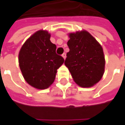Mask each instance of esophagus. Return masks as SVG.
Here are the masks:
<instances>
[{"instance_id":"esophagus-1","label":"esophagus","mask_w":125,"mask_h":125,"mask_svg":"<svg viewBox=\"0 0 125 125\" xmlns=\"http://www.w3.org/2000/svg\"><path fill=\"white\" fill-rule=\"evenodd\" d=\"M62 56L63 57V58H64V59H65V58H66V53H64L62 55Z\"/></svg>"}]
</instances>
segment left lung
Here are the masks:
<instances>
[{
  "label": "left lung",
  "instance_id": "obj_1",
  "mask_svg": "<svg viewBox=\"0 0 125 125\" xmlns=\"http://www.w3.org/2000/svg\"><path fill=\"white\" fill-rule=\"evenodd\" d=\"M65 66L72 78L81 87L88 88L102 79L105 59L102 46L88 32L70 33Z\"/></svg>",
  "mask_w": 125,
  "mask_h": 125
}]
</instances>
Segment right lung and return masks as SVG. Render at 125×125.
I'll return each mask as SVG.
<instances>
[{
    "label": "right lung",
    "instance_id": "add662e5",
    "mask_svg": "<svg viewBox=\"0 0 125 125\" xmlns=\"http://www.w3.org/2000/svg\"><path fill=\"white\" fill-rule=\"evenodd\" d=\"M50 37L45 31L36 32L19 51L22 74L27 83L35 88H49L55 80L57 70L64 62V58L56 53V46L50 41Z\"/></svg>",
    "mask_w": 125,
    "mask_h": 125
}]
</instances>
